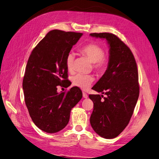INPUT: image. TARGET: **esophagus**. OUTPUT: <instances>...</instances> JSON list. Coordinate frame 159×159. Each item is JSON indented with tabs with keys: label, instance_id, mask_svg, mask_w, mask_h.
I'll return each mask as SVG.
<instances>
[{
	"label": "esophagus",
	"instance_id": "obj_1",
	"mask_svg": "<svg viewBox=\"0 0 159 159\" xmlns=\"http://www.w3.org/2000/svg\"><path fill=\"white\" fill-rule=\"evenodd\" d=\"M83 97H84V98H87V97H88V95L86 93L83 92Z\"/></svg>",
	"mask_w": 159,
	"mask_h": 159
}]
</instances>
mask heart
Returning <instances> with one entry per match:
<instances>
[{
    "instance_id": "heart-1",
    "label": "heart",
    "mask_w": 159,
    "mask_h": 159,
    "mask_svg": "<svg viewBox=\"0 0 159 159\" xmlns=\"http://www.w3.org/2000/svg\"><path fill=\"white\" fill-rule=\"evenodd\" d=\"M80 52L93 62V68L99 74H103L106 70L109 59L104 55L103 48L97 43H89L80 49ZM75 54L69 53L66 57V66L69 72H72L74 69ZM94 78L91 75L77 74L73 76L72 84L75 86L87 90L91 86Z\"/></svg>"
}]
</instances>
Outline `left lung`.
I'll return each instance as SVG.
<instances>
[{"label": "left lung", "instance_id": "8db88e82", "mask_svg": "<svg viewBox=\"0 0 159 159\" xmlns=\"http://www.w3.org/2000/svg\"><path fill=\"white\" fill-rule=\"evenodd\" d=\"M90 35L105 39L109 48L107 70L92 88L107 96L89 95L94 104L90 123L100 136L111 139L129 124L139 97L137 64L130 49L116 35L93 33Z\"/></svg>", "mask_w": 159, "mask_h": 159}]
</instances>
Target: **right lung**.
Segmentation results:
<instances>
[{"label": "right lung", "instance_id": "add662e5", "mask_svg": "<svg viewBox=\"0 0 159 159\" xmlns=\"http://www.w3.org/2000/svg\"><path fill=\"white\" fill-rule=\"evenodd\" d=\"M82 33L50 31L31 52L23 80L25 102L35 125L47 133L66 127L71 109L83 97L78 87L57 92L66 83V57Z\"/></svg>", "mask_w": 159, "mask_h": 159}]
</instances>
